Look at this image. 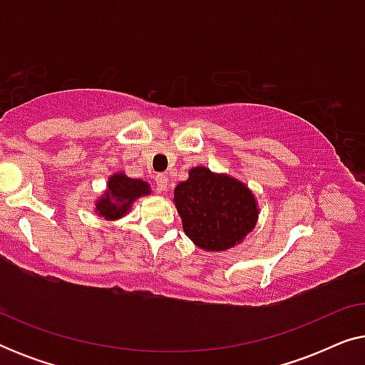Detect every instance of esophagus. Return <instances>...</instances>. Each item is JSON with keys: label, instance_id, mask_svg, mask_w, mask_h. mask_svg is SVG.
I'll use <instances>...</instances> for the list:
<instances>
[{"label": "esophagus", "instance_id": "34e87169", "mask_svg": "<svg viewBox=\"0 0 365 365\" xmlns=\"http://www.w3.org/2000/svg\"><path fill=\"white\" fill-rule=\"evenodd\" d=\"M156 189L158 191H168V178L164 174L156 176Z\"/></svg>", "mask_w": 365, "mask_h": 365}]
</instances>
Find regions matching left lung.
I'll return each mask as SVG.
<instances>
[{"label": "left lung", "mask_w": 365, "mask_h": 365, "mask_svg": "<svg viewBox=\"0 0 365 365\" xmlns=\"http://www.w3.org/2000/svg\"><path fill=\"white\" fill-rule=\"evenodd\" d=\"M186 236L204 251H226L256 227L259 209L246 184L197 166L174 189Z\"/></svg>", "instance_id": "8db88e82"}]
</instances>
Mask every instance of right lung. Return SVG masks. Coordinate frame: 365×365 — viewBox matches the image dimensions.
<instances>
[{
	"instance_id": "add662e5",
	"label": "right lung",
	"mask_w": 365,
	"mask_h": 365,
	"mask_svg": "<svg viewBox=\"0 0 365 365\" xmlns=\"http://www.w3.org/2000/svg\"><path fill=\"white\" fill-rule=\"evenodd\" d=\"M151 187L141 179L128 178L126 174H113L108 181V189L96 201V214L108 221H116L131 209L136 199L148 196Z\"/></svg>"
}]
</instances>
